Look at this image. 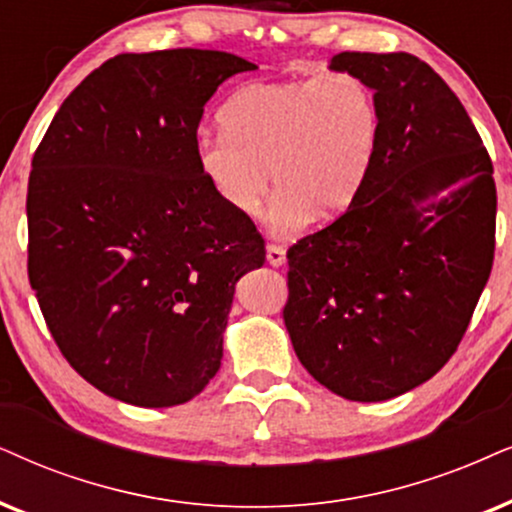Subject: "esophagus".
<instances>
[{"instance_id": "esophagus-1", "label": "esophagus", "mask_w": 512, "mask_h": 512, "mask_svg": "<svg viewBox=\"0 0 512 512\" xmlns=\"http://www.w3.org/2000/svg\"><path fill=\"white\" fill-rule=\"evenodd\" d=\"M267 262L271 264V267H281V264L286 262V248H283V245L269 243L267 245Z\"/></svg>"}]
</instances>
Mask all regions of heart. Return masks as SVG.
Here are the masks:
<instances>
[{
	"label": "heart",
	"mask_w": 512,
	"mask_h": 512,
	"mask_svg": "<svg viewBox=\"0 0 512 512\" xmlns=\"http://www.w3.org/2000/svg\"><path fill=\"white\" fill-rule=\"evenodd\" d=\"M222 132L196 141V165L234 215H260L274 172V224L293 231L309 215L345 212L371 170L380 139L375 94L361 77L255 82L226 101Z\"/></svg>",
	"instance_id": "heart-1"
}]
</instances>
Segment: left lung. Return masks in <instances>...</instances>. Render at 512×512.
<instances>
[{
  "instance_id": "8db88e82",
  "label": "left lung",
  "mask_w": 512,
  "mask_h": 512,
  "mask_svg": "<svg viewBox=\"0 0 512 512\" xmlns=\"http://www.w3.org/2000/svg\"><path fill=\"white\" fill-rule=\"evenodd\" d=\"M331 68L375 92L378 151L354 203L288 248L283 321L314 380L385 401L430 380L468 331L494 264V165L418 56L342 51Z\"/></svg>"
}]
</instances>
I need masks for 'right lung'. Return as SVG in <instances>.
I'll return each mask as SVG.
<instances>
[{
  "mask_svg": "<svg viewBox=\"0 0 512 512\" xmlns=\"http://www.w3.org/2000/svg\"><path fill=\"white\" fill-rule=\"evenodd\" d=\"M255 63L118 54L77 84L32 155L28 278L51 338L108 397L177 406L222 364L236 281L264 238L196 165L205 103Z\"/></svg>",
  "mask_w": 512,
  "mask_h": 512,
  "instance_id": "right-lung-1",
  "label": "right lung"
}]
</instances>
